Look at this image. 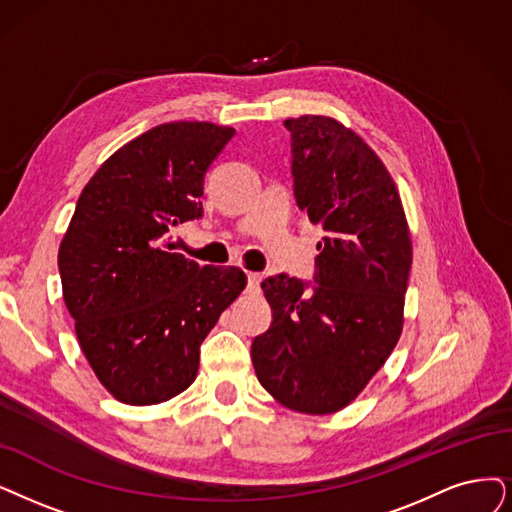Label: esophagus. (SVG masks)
Masks as SVG:
<instances>
[{
	"instance_id": "1",
	"label": "esophagus",
	"mask_w": 512,
	"mask_h": 512,
	"mask_svg": "<svg viewBox=\"0 0 512 512\" xmlns=\"http://www.w3.org/2000/svg\"><path fill=\"white\" fill-rule=\"evenodd\" d=\"M260 281H262L260 273H248V292L250 294H256L260 290Z\"/></svg>"
}]
</instances>
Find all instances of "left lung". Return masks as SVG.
<instances>
[{
	"label": "left lung",
	"instance_id": "obj_1",
	"mask_svg": "<svg viewBox=\"0 0 512 512\" xmlns=\"http://www.w3.org/2000/svg\"><path fill=\"white\" fill-rule=\"evenodd\" d=\"M298 208L325 237L315 285L262 281L273 321L252 342L260 384L285 407L325 416L349 405L403 330L412 239L395 182L363 138L325 115L285 119Z\"/></svg>",
	"mask_w": 512,
	"mask_h": 512
}]
</instances>
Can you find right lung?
<instances>
[{
	"label": "right lung",
	"mask_w": 512,
	"mask_h": 512,
	"mask_svg": "<svg viewBox=\"0 0 512 512\" xmlns=\"http://www.w3.org/2000/svg\"><path fill=\"white\" fill-rule=\"evenodd\" d=\"M235 130L172 121L115 151L81 191L58 271L81 351L121 403L155 405L189 388L199 346L243 292L237 267H199L170 231L201 218L203 176Z\"/></svg>",
	"instance_id": "add662e5"
}]
</instances>
